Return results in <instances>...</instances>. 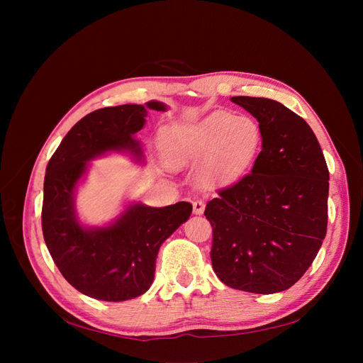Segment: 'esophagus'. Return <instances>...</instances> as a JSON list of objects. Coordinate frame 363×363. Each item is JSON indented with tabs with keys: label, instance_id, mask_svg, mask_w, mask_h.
<instances>
[{
	"label": "esophagus",
	"instance_id": "esophagus-1",
	"mask_svg": "<svg viewBox=\"0 0 363 363\" xmlns=\"http://www.w3.org/2000/svg\"><path fill=\"white\" fill-rule=\"evenodd\" d=\"M192 206H194V213H195V215H201V213L204 212L206 204H204L203 200H195V201L192 203Z\"/></svg>",
	"mask_w": 363,
	"mask_h": 363
}]
</instances>
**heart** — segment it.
<instances>
[{"label": "heart", "instance_id": "heart-1", "mask_svg": "<svg viewBox=\"0 0 363 363\" xmlns=\"http://www.w3.org/2000/svg\"><path fill=\"white\" fill-rule=\"evenodd\" d=\"M262 128L251 116L213 112L196 123L163 127L159 140L172 167L201 162L200 180L206 186H228L255 167L262 150Z\"/></svg>", "mask_w": 363, "mask_h": 363}]
</instances>
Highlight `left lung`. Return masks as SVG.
Returning a JSON list of instances; mask_svg holds the SVG:
<instances>
[{
	"label": "left lung",
	"instance_id": "8db88e82",
	"mask_svg": "<svg viewBox=\"0 0 363 363\" xmlns=\"http://www.w3.org/2000/svg\"><path fill=\"white\" fill-rule=\"evenodd\" d=\"M259 121L262 151L251 172L208 201L212 267L227 286L276 294L312 265L327 233L328 169L306 121L268 98L233 96Z\"/></svg>",
	"mask_w": 363,
	"mask_h": 363
}]
</instances>
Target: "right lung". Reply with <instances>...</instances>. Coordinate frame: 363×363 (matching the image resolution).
<instances>
[{
	"mask_svg": "<svg viewBox=\"0 0 363 363\" xmlns=\"http://www.w3.org/2000/svg\"><path fill=\"white\" fill-rule=\"evenodd\" d=\"M148 111L164 112L167 104H123L86 115L63 138L47 167L43 239L62 276L95 300L125 301L145 294L155 280L160 245L192 212V204L186 201L167 207L130 203L108 225L86 227L79 221L75 189L89 160L107 152H127L144 163L135 136L144 128Z\"/></svg>",
	"mask_w": 363,
	"mask_h": 363,
	"instance_id": "add662e5",
	"label": "right lung"
}]
</instances>
